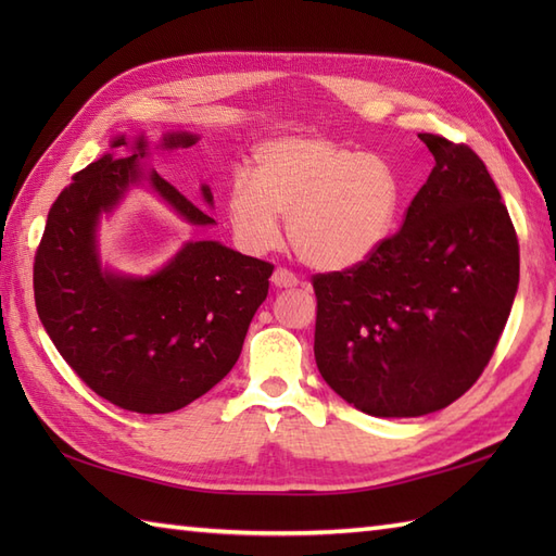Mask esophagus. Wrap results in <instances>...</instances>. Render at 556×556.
Segmentation results:
<instances>
[{"label":"esophagus","instance_id":"obj_1","mask_svg":"<svg viewBox=\"0 0 556 556\" xmlns=\"http://www.w3.org/2000/svg\"><path fill=\"white\" fill-rule=\"evenodd\" d=\"M271 285H275L277 289H289V287L299 285V277L285 267H277L275 271H271Z\"/></svg>","mask_w":556,"mask_h":556}]
</instances>
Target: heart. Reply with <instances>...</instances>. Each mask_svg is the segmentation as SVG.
Instances as JSON below:
<instances>
[{
    "instance_id": "1",
    "label": "heart",
    "mask_w": 556,
    "mask_h": 556,
    "mask_svg": "<svg viewBox=\"0 0 556 556\" xmlns=\"http://www.w3.org/2000/svg\"><path fill=\"white\" fill-rule=\"evenodd\" d=\"M399 207L392 164L325 136L267 140L255 150L251 179L236 176L227 195L231 229L245 251H271L279 217H287L296 255L329 271L356 267L380 251Z\"/></svg>"
}]
</instances>
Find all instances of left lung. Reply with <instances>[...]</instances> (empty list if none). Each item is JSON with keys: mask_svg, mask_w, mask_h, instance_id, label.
Listing matches in <instances>:
<instances>
[{"mask_svg": "<svg viewBox=\"0 0 556 556\" xmlns=\"http://www.w3.org/2000/svg\"><path fill=\"white\" fill-rule=\"evenodd\" d=\"M434 167L404 227L365 263L313 277L315 363L377 418L446 408L476 384L509 320L518 239L473 150L418 134Z\"/></svg>", "mask_w": 556, "mask_h": 556, "instance_id": "left-lung-1", "label": "left lung"}]
</instances>
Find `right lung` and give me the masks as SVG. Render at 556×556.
Returning <instances> with one entry per match:
<instances>
[{
  "instance_id": "1",
  "label": "right lung",
  "mask_w": 556,
  "mask_h": 556,
  "mask_svg": "<svg viewBox=\"0 0 556 556\" xmlns=\"http://www.w3.org/2000/svg\"><path fill=\"white\" fill-rule=\"evenodd\" d=\"M198 136H162V150ZM148 138L110 140V152L80 169L47 215L35 253V308L62 358L98 396L136 413H172L210 392L239 361L275 265L219 241H188L155 275L126 277L102 267L98 229L131 186L146 179ZM148 184L193 227L215 224L205 210L150 172ZM200 193L212 205L210 186Z\"/></svg>"
}]
</instances>
